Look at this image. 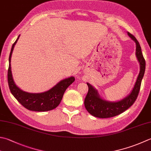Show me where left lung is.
I'll return each instance as SVG.
<instances>
[{
    "instance_id": "obj_1",
    "label": "left lung",
    "mask_w": 151,
    "mask_h": 151,
    "mask_svg": "<svg viewBox=\"0 0 151 151\" xmlns=\"http://www.w3.org/2000/svg\"><path fill=\"white\" fill-rule=\"evenodd\" d=\"M128 35L136 44L135 54L140 64V72L137 76L136 82L131 93L126 98L117 102H109L102 99L99 97L97 91L94 89L89 83H87L88 92L84 99V106L88 113L96 117L106 119L117 116L130 107L138 96L141 81L145 70V60L143 58L140 44L137 40L129 32H128Z\"/></svg>"
}]
</instances>
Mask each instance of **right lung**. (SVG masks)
Returning a JSON list of instances; mask_svg holds the SVG:
<instances>
[{"instance_id":"right-lung-1","label":"right lung","mask_w":151,"mask_h":151,"mask_svg":"<svg viewBox=\"0 0 151 151\" xmlns=\"http://www.w3.org/2000/svg\"><path fill=\"white\" fill-rule=\"evenodd\" d=\"M19 37H17L12 47L9 56V67L8 69V83L12 95L19 103L27 109L32 111H48L56 108L60 104L65 91L75 81L73 76L64 79L48 91L40 93H32L23 91L15 84L11 71V56L15 44Z\"/></svg>"}]
</instances>
